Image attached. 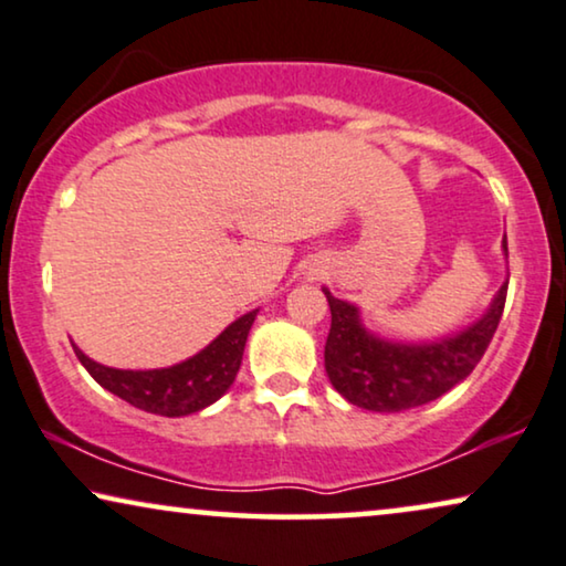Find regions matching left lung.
<instances>
[{
    "mask_svg": "<svg viewBox=\"0 0 566 566\" xmlns=\"http://www.w3.org/2000/svg\"><path fill=\"white\" fill-rule=\"evenodd\" d=\"M323 292L331 307L326 338L328 380L346 401L359 409L394 413L434 401L469 378L500 326L507 282L496 292L484 318L434 344L382 342L361 326L357 307L336 300L328 290Z\"/></svg>",
    "mask_w": 566,
    "mask_h": 566,
    "instance_id": "obj_1",
    "label": "left lung"
}]
</instances>
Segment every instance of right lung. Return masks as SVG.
<instances>
[{
    "mask_svg": "<svg viewBox=\"0 0 566 566\" xmlns=\"http://www.w3.org/2000/svg\"><path fill=\"white\" fill-rule=\"evenodd\" d=\"M253 321L255 311L245 313L243 318L230 323L207 349L163 370H116V367L97 365L77 346H72L82 367L113 396L160 417H186L207 409L232 386Z\"/></svg>",
    "mask_w": 566,
    "mask_h": 566,
    "instance_id": "add662e5",
    "label": "right lung"
}]
</instances>
